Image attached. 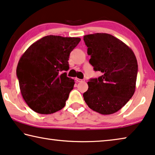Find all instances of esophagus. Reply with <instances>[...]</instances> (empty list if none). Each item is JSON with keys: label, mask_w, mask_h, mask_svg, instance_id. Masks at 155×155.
Segmentation results:
<instances>
[{"label": "esophagus", "mask_w": 155, "mask_h": 155, "mask_svg": "<svg viewBox=\"0 0 155 155\" xmlns=\"http://www.w3.org/2000/svg\"><path fill=\"white\" fill-rule=\"evenodd\" d=\"M75 80L77 81L78 82H82V81L84 80H81V79H79V78H76Z\"/></svg>", "instance_id": "obj_1"}]
</instances>
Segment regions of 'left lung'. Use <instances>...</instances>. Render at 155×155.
<instances>
[{"instance_id":"1","label":"left lung","mask_w":155,"mask_h":155,"mask_svg":"<svg viewBox=\"0 0 155 155\" xmlns=\"http://www.w3.org/2000/svg\"><path fill=\"white\" fill-rule=\"evenodd\" d=\"M91 55L89 62L96 71L102 73L87 82L83 94L90 109L109 115L117 112L134 94L138 72L136 56L130 48L120 39L107 34L95 33L84 36Z\"/></svg>"}]
</instances>
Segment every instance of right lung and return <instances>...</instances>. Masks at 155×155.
<instances>
[{
    "mask_svg": "<svg viewBox=\"0 0 155 155\" xmlns=\"http://www.w3.org/2000/svg\"><path fill=\"white\" fill-rule=\"evenodd\" d=\"M78 37L48 35L26 50L16 68L21 95L30 109L51 114L64 107L74 80L68 78L71 52L79 44Z\"/></svg>",
    "mask_w": 155,
    "mask_h": 155,
    "instance_id": "right-lung-1",
    "label": "right lung"
}]
</instances>
